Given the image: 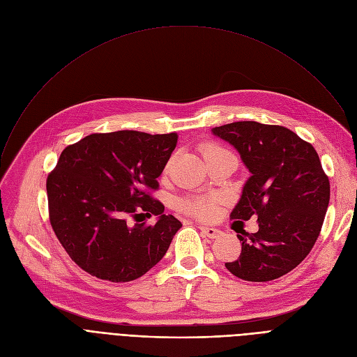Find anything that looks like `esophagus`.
Instances as JSON below:
<instances>
[{"instance_id":"34e87169","label":"esophagus","mask_w":357,"mask_h":357,"mask_svg":"<svg viewBox=\"0 0 357 357\" xmlns=\"http://www.w3.org/2000/svg\"><path fill=\"white\" fill-rule=\"evenodd\" d=\"M199 230H201V233H202L205 237H208V238H217V237L221 234V231H220L218 229L208 227V226H199Z\"/></svg>"}]
</instances>
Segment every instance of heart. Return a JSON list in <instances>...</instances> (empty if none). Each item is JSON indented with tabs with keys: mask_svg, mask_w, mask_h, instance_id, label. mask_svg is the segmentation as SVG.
Segmentation results:
<instances>
[{
	"mask_svg": "<svg viewBox=\"0 0 357 357\" xmlns=\"http://www.w3.org/2000/svg\"><path fill=\"white\" fill-rule=\"evenodd\" d=\"M218 152H226V150L218 147V146H214V144H210L207 147H204V150H202L204 156H208V155L218 153ZM182 208L186 213L198 215V217H202V218L211 217L214 214V211H215L214 201L208 199V198H195V199L183 201L182 202Z\"/></svg>",
	"mask_w": 357,
	"mask_h": 357,
	"instance_id": "b5f03b06",
	"label": "heart"
}]
</instances>
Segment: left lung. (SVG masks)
<instances>
[{"label": "left lung", "mask_w": 357, "mask_h": 357, "mask_svg": "<svg viewBox=\"0 0 357 357\" xmlns=\"http://www.w3.org/2000/svg\"><path fill=\"white\" fill-rule=\"evenodd\" d=\"M230 143L250 176L230 217L256 215L259 230L237 234L241 255L226 268L250 282L291 272L311 252L330 201V182L315 149L282 126L237 121L211 128Z\"/></svg>", "instance_id": "8db88e82"}]
</instances>
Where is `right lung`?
<instances>
[{
  "instance_id": "1",
  "label": "right lung",
  "mask_w": 357,
  "mask_h": 357,
  "mask_svg": "<svg viewBox=\"0 0 357 357\" xmlns=\"http://www.w3.org/2000/svg\"><path fill=\"white\" fill-rule=\"evenodd\" d=\"M178 136L120 130L68 146L47 176L50 224L70 259L92 276L130 282L162 260L182 227L150 197ZM160 217L130 225L137 207Z\"/></svg>"
}]
</instances>
